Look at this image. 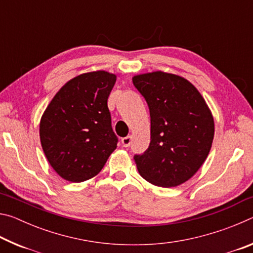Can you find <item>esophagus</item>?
<instances>
[{"instance_id":"1","label":"esophagus","mask_w":253,"mask_h":253,"mask_svg":"<svg viewBox=\"0 0 253 253\" xmlns=\"http://www.w3.org/2000/svg\"><path fill=\"white\" fill-rule=\"evenodd\" d=\"M131 143V136H127V137H124V138H122V145L124 147H128Z\"/></svg>"}]
</instances>
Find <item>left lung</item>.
I'll use <instances>...</instances> for the list:
<instances>
[{
	"label": "left lung",
	"instance_id": "1",
	"mask_svg": "<svg viewBox=\"0 0 253 253\" xmlns=\"http://www.w3.org/2000/svg\"><path fill=\"white\" fill-rule=\"evenodd\" d=\"M151 114V143L134 161L153 185L174 187L188 181L207 160L214 119L193 84L181 76L153 71L132 77Z\"/></svg>",
	"mask_w": 253,
	"mask_h": 253
}]
</instances>
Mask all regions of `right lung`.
<instances>
[{
  "label": "right lung",
  "instance_id": "add662e5",
  "mask_svg": "<svg viewBox=\"0 0 253 253\" xmlns=\"http://www.w3.org/2000/svg\"><path fill=\"white\" fill-rule=\"evenodd\" d=\"M116 79L105 70L77 76L60 88L42 115V149L66 181L79 183L96 176L117 147L107 106Z\"/></svg>",
  "mask_w": 253,
  "mask_h": 253
}]
</instances>
